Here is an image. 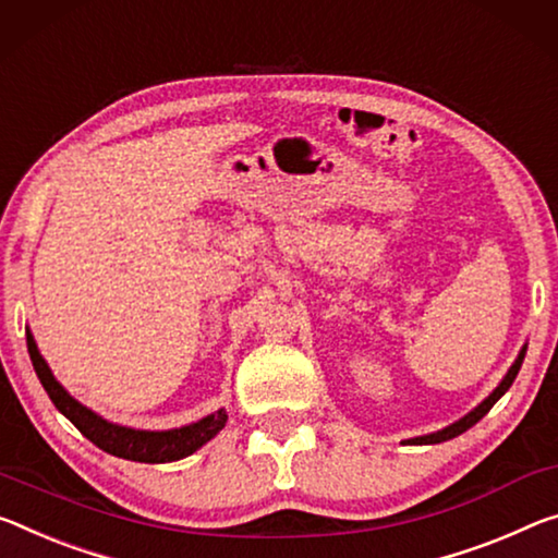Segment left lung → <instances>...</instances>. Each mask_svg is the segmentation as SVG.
Returning <instances> with one entry per match:
<instances>
[{
    "label": "left lung",
    "mask_w": 558,
    "mask_h": 558,
    "mask_svg": "<svg viewBox=\"0 0 558 558\" xmlns=\"http://www.w3.org/2000/svg\"><path fill=\"white\" fill-rule=\"evenodd\" d=\"M524 355H526V344H524V348H521L519 357L514 360V365L509 367V373L504 375V379H501V383H499L497 390H494L489 397H486V400H484L480 407H474V410H472L470 414H464L462 420H457L454 424H449V427H445V429H439V432H432V435H424V437L407 439L404 445H439V441H447V439H452V437H457V435H462V432H466V429H470V427H474V424L480 422V420L484 417V414L492 410L494 404H497L499 397L509 390L511 383H514L517 375H519V369H521V362H524Z\"/></svg>",
    "instance_id": "8db88e82"
}]
</instances>
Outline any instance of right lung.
<instances>
[{"label": "right lung", "mask_w": 558, "mask_h": 558, "mask_svg": "<svg viewBox=\"0 0 558 558\" xmlns=\"http://www.w3.org/2000/svg\"><path fill=\"white\" fill-rule=\"evenodd\" d=\"M26 350H29L34 373H37L39 383L47 390L49 400L54 402L57 410L82 432V435L94 441L96 447L104 449L113 457L131 459V462H146V464H163L175 462L201 449L206 441L214 439L220 429L226 427L228 414L226 410H218L208 417H203L193 424H185L179 429H166V432H146L134 427H121V424L106 422L99 414L88 410L82 402H76L64 387L57 383V377L51 375L47 360L39 355L34 335L26 330Z\"/></svg>", "instance_id": "obj_1"}]
</instances>
